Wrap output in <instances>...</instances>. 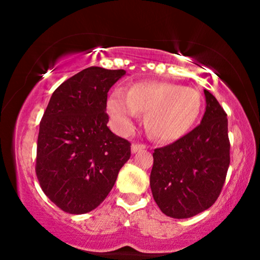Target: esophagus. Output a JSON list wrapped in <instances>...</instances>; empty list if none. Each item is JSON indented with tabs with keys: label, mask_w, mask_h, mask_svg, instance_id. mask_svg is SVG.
Instances as JSON below:
<instances>
[{
	"label": "esophagus",
	"mask_w": 260,
	"mask_h": 260,
	"mask_svg": "<svg viewBox=\"0 0 260 260\" xmlns=\"http://www.w3.org/2000/svg\"><path fill=\"white\" fill-rule=\"evenodd\" d=\"M147 148V145L142 144V143H133L132 144V153H137V151L143 150V149Z\"/></svg>",
	"instance_id": "obj_1"
}]
</instances>
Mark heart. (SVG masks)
Wrapping results in <instances>:
<instances>
[{
    "label": "heart",
    "mask_w": 260,
    "mask_h": 260,
    "mask_svg": "<svg viewBox=\"0 0 260 260\" xmlns=\"http://www.w3.org/2000/svg\"><path fill=\"white\" fill-rule=\"evenodd\" d=\"M201 107L196 89L171 83H138L127 94L115 90L107 100V111L120 129H129L138 112H143L149 136L159 142H174L184 136Z\"/></svg>",
    "instance_id": "heart-1"
}]
</instances>
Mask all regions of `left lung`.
<instances>
[{
    "label": "left lung",
    "instance_id": "left-lung-1",
    "mask_svg": "<svg viewBox=\"0 0 260 260\" xmlns=\"http://www.w3.org/2000/svg\"><path fill=\"white\" fill-rule=\"evenodd\" d=\"M204 116L199 126L171 144L156 148L150 174L154 201L165 215L187 219L216 202L230 165L228 115L204 90Z\"/></svg>",
    "mask_w": 260,
    "mask_h": 260
}]
</instances>
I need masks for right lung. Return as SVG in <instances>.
<instances>
[{"mask_svg": "<svg viewBox=\"0 0 260 260\" xmlns=\"http://www.w3.org/2000/svg\"><path fill=\"white\" fill-rule=\"evenodd\" d=\"M124 70L89 67L53 91L40 122L37 172L45 194L70 214L105 201L131 157V143L107 127V92Z\"/></svg>", "mask_w": 260, "mask_h": 260, "instance_id": "right-lung-1", "label": "right lung"}]
</instances>
